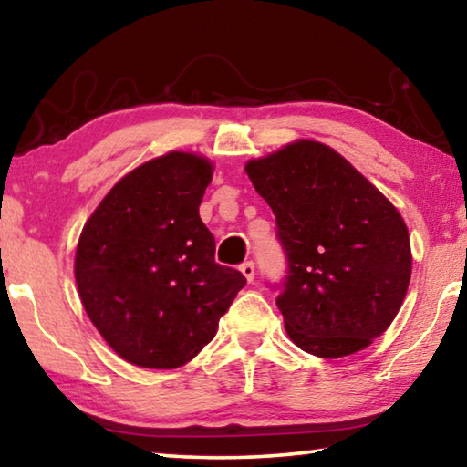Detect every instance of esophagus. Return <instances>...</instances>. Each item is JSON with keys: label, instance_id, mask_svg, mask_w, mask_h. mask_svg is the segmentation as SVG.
Masks as SVG:
<instances>
[{"label": "esophagus", "instance_id": "esophagus-1", "mask_svg": "<svg viewBox=\"0 0 467 467\" xmlns=\"http://www.w3.org/2000/svg\"><path fill=\"white\" fill-rule=\"evenodd\" d=\"M239 270L243 272L244 278H247V282H253V278H255V264H253V262H244V264H241Z\"/></svg>", "mask_w": 467, "mask_h": 467}]
</instances>
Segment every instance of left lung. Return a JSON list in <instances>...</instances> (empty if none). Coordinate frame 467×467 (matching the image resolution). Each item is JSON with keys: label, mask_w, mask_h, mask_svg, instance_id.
<instances>
[{"label": "left lung", "mask_w": 467, "mask_h": 467, "mask_svg": "<svg viewBox=\"0 0 467 467\" xmlns=\"http://www.w3.org/2000/svg\"><path fill=\"white\" fill-rule=\"evenodd\" d=\"M244 171L274 212L286 255L275 305L292 342L321 358L367 348L391 326L408 292L404 218L319 141L298 140Z\"/></svg>", "instance_id": "left-lung-1"}]
</instances>
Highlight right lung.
Masks as SVG:
<instances>
[{"label":"right lung","mask_w":467,"mask_h":467,"mask_svg":"<svg viewBox=\"0 0 467 467\" xmlns=\"http://www.w3.org/2000/svg\"><path fill=\"white\" fill-rule=\"evenodd\" d=\"M210 181L205 158L169 152L125 175L84 224L78 292L94 327L131 365L183 367L247 284L214 262L216 241L200 218Z\"/></svg>","instance_id":"add662e5"}]
</instances>
